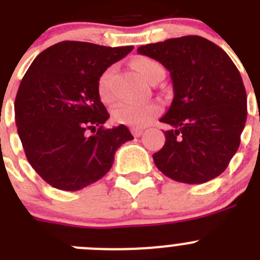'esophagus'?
Wrapping results in <instances>:
<instances>
[{
  "label": "esophagus",
  "mask_w": 260,
  "mask_h": 260,
  "mask_svg": "<svg viewBox=\"0 0 260 260\" xmlns=\"http://www.w3.org/2000/svg\"><path fill=\"white\" fill-rule=\"evenodd\" d=\"M142 134H143V130H141V128H133V135L135 138H139Z\"/></svg>",
  "instance_id": "obj_1"
}]
</instances>
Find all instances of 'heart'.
Wrapping results in <instances>:
<instances>
[{
    "mask_svg": "<svg viewBox=\"0 0 260 260\" xmlns=\"http://www.w3.org/2000/svg\"><path fill=\"white\" fill-rule=\"evenodd\" d=\"M135 70L146 82L155 74L162 71L157 62L150 58H137L133 62ZM113 75V68H108L98 79V92L104 103L113 102V92L110 86V79ZM160 113V107L155 103L150 104H121L112 112L114 122L127 125L130 127L139 128L150 125Z\"/></svg>",
    "mask_w": 260,
    "mask_h": 260,
    "instance_id": "heart-1",
    "label": "heart"
}]
</instances>
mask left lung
Here are the masks:
<instances>
[{
    "instance_id": "obj_1",
    "label": "left lung",
    "mask_w": 260,
    "mask_h": 260,
    "mask_svg": "<svg viewBox=\"0 0 260 260\" xmlns=\"http://www.w3.org/2000/svg\"><path fill=\"white\" fill-rule=\"evenodd\" d=\"M138 53L169 71L173 100L160 121L171 125L153 153L157 169L183 183H204L226 169L240 147L247 96L231 57L201 36L142 45Z\"/></svg>"
}]
</instances>
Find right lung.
Masks as SVG:
<instances>
[{"mask_svg":"<svg viewBox=\"0 0 260 260\" xmlns=\"http://www.w3.org/2000/svg\"><path fill=\"white\" fill-rule=\"evenodd\" d=\"M133 49L61 41L23 77L14 105L18 135L31 167L53 187L77 191L96 182L118 147L134 139L125 125L103 127L109 114L98 92L99 77Z\"/></svg>","mask_w":260,"mask_h":260,"instance_id":"add662e5","label":"right lung"}]
</instances>
